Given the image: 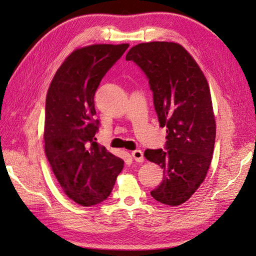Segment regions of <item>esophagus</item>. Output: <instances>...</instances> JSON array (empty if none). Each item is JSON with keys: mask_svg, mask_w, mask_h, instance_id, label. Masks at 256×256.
I'll return each instance as SVG.
<instances>
[{"mask_svg": "<svg viewBox=\"0 0 256 256\" xmlns=\"http://www.w3.org/2000/svg\"><path fill=\"white\" fill-rule=\"evenodd\" d=\"M131 156L134 157V159L136 162H143L144 161V156H143V152L140 150H136L132 152H131Z\"/></svg>", "mask_w": 256, "mask_h": 256, "instance_id": "1", "label": "esophagus"}]
</instances>
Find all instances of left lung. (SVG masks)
<instances>
[{
    "mask_svg": "<svg viewBox=\"0 0 256 256\" xmlns=\"http://www.w3.org/2000/svg\"><path fill=\"white\" fill-rule=\"evenodd\" d=\"M126 60L134 62L146 76L160 126L168 128L166 150L144 152L164 168V180L150 194L162 204L178 206L198 189L212 159L216 120L207 80L175 42L138 44Z\"/></svg>",
    "mask_w": 256,
    "mask_h": 256,
    "instance_id": "1",
    "label": "left lung"
}]
</instances>
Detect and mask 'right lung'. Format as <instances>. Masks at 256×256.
<instances>
[{"mask_svg":"<svg viewBox=\"0 0 256 256\" xmlns=\"http://www.w3.org/2000/svg\"><path fill=\"white\" fill-rule=\"evenodd\" d=\"M129 47L92 44L74 51L62 66L46 99L44 152L66 196L82 206L108 198L124 161L95 142V92Z\"/></svg>","mask_w":256,"mask_h":256,"instance_id":"right-lung-1","label":"right lung"}]
</instances>
